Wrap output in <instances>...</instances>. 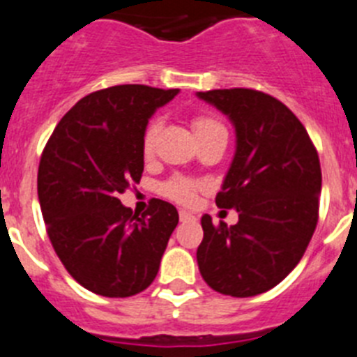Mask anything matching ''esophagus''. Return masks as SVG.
<instances>
[{
    "instance_id": "obj_1",
    "label": "esophagus",
    "mask_w": 357,
    "mask_h": 357,
    "mask_svg": "<svg viewBox=\"0 0 357 357\" xmlns=\"http://www.w3.org/2000/svg\"><path fill=\"white\" fill-rule=\"evenodd\" d=\"M179 220H181V221H192V220H196V215L190 214V212H187V211H179Z\"/></svg>"
}]
</instances>
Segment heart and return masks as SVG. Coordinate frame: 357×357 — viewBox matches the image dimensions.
I'll return each mask as SVG.
<instances>
[{
  "mask_svg": "<svg viewBox=\"0 0 357 357\" xmlns=\"http://www.w3.org/2000/svg\"><path fill=\"white\" fill-rule=\"evenodd\" d=\"M160 119H152V121L146 125L142 139V152L145 158H151V155L154 154L155 139H158V134H160ZM192 128L196 137H203L206 136V134L215 132V130H225L223 123L218 121V119L212 118V116H196V118L192 119ZM199 188H202V183L196 181V179L185 178V176H174V178H170L169 181H165V183L161 185L160 190L165 197H169L172 202L188 205V203L194 202V197H196Z\"/></svg>",
  "mask_w": 357,
  "mask_h": 357,
  "instance_id": "b5f03b06",
  "label": "heart"
}]
</instances>
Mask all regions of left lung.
<instances>
[{"mask_svg": "<svg viewBox=\"0 0 357 357\" xmlns=\"http://www.w3.org/2000/svg\"><path fill=\"white\" fill-rule=\"evenodd\" d=\"M197 98L236 128L234 160L215 205L239 215L230 227L203 215L197 266L215 292L250 298L285 280L307 250L319 211V158L294 112L265 92L223 89Z\"/></svg>", "mask_w": 357, "mask_h": 357, "instance_id": "obj_1", "label": "left lung"}]
</instances>
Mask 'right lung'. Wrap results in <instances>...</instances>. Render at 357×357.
Returning <instances> with one entry per match:
<instances>
[{
    "label": "right lung",
    "instance_id": "obj_1",
    "mask_svg": "<svg viewBox=\"0 0 357 357\" xmlns=\"http://www.w3.org/2000/svg\"><path fill=\"white\" fill-rule=\"evenodd\" d=\"M179 89L116 85L92 92L61 118L41 154L38 197L54 250L94 294L128 298L151 285L176 206L152 199L142 218L119 194L143 174L142 139L155 109Z\"/></svg>",
    "mask_w": 357,
    "mask_h": 357
}]
</instances>
